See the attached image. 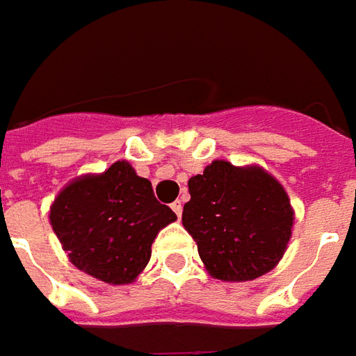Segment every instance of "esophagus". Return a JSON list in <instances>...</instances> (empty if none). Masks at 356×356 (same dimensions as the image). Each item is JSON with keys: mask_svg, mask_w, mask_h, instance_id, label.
<instances>
[{"mask_svg": "<svg viewBox=\"0 0 356 356\" xmlns=\"http://www.w3.org/2000/svg\"><path fill=\"white\" fill-rule=\"evenodd\" d=\"M171 209H173V213L177 215V218H181V215H183V204L179 201H175L173 204H171Z\"/></svg>", "mask_w": 356, "mask_h": 356, "instance_id": "1", "label": "esophagus"}]
</instances>
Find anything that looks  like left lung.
<instances>
[{
	"label": "left lung",
	"instance_id": "8db88e82",
	"mask_svg": "<svg viewBox=\"0 0 356 356\" xmlns=\"http://www.w3.org/2000/svg\"><path fill=\"white\" fill-rule=\"evenodd\" d=\"M189 193L183 227L211 276L248 282L284 258L296 213L282 183L264 167L215 159L189 179Z\"/></svg>",
	"mask_w": 356,
	"mask_h": 356
}]
</instances>
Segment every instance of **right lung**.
<instances>
[{"label": "right lung", "mask_w": 356, "mask_h": 356, "mask_svg": "<svg viewBox=\"0 0 356 356\" xmlns=\"http://www.w3.org/2000/svg\"><path fill=\"white\" fill-rule=\"evenodd\" d=\"M49 220L68 260L110 286L136 282L152 258L159 230L177 215L128 161L74 177L58 191Z\"/></svg>", "instance_id": "right-lung-1"}]
</instances>
